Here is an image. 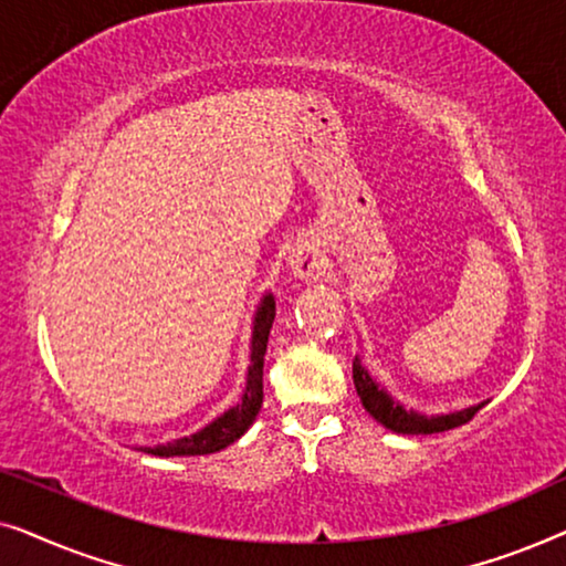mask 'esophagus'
Returning <instances> with one entry per match:
<instances>
[{"mask_svg":"<svg viewBox=\"0 0 566 566\" xmlns=\"http://www.w3.org/2000/svg\"><path fill=\"white\" fill-rule=\"evenodd\" d=\"M289 268L296 277H314L324 270V254L314 242H298L289 252Z\"/></svg>","mask_w":566,"mask_h":566,"instance_id":"34e87169","label":"esophagus"}]
</instances>
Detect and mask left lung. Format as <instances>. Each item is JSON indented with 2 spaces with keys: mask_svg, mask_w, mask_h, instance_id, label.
<instances>
[{
  "mask_svg": "<svg viewBox=\"0 0 566 566\" xmlns=\"http://www.w3.org/2000/svg\"><path fill=\"white\" fill-rule=\"evenodd\" d=\"M353 384L355 391H358L360 405L366 407V412L374 417L376 422H381L386 430L401 432V436H430V432H443L453 430L459 424L469 422L479 409H482L486 401H479V405L455 409V412L446 415H424L417 412L412 407H405L399 399H394L386 386L376 381L374 376L368 374V368L363 366L360 355L353 358Z\"/></svg>",
  "mask_w": 566,
  "mask_h": 566,
  "instance_id": "obj_1",
  "label": "left lung"
}]
</instances>
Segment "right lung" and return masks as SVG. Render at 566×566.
Instances as JSON below:
<instances>
[{"label":"right lung","mask_w":566,"mask_h":566,"mask_svg":"<svg viewBox=\"0 0 566 566\" xmlns=\"http://www.w3.org/2000/svg\"><path fill=\"white\" fill-rule=\"evenodd\" d=\"M273 319L275 298L273 293H265V296L260 298L258 312H254L252 319L250 366H247V381L237 405L229 407L227 412H221L216 420L208 422L206 428L192 432V436L169 440V443L161 446H142L144 453L161 455V459H169V455H206L231 446L250 430V424L258 420L262 407V366H265V350Z\"/></svg>","instance_id":"1"}]
</instances>
